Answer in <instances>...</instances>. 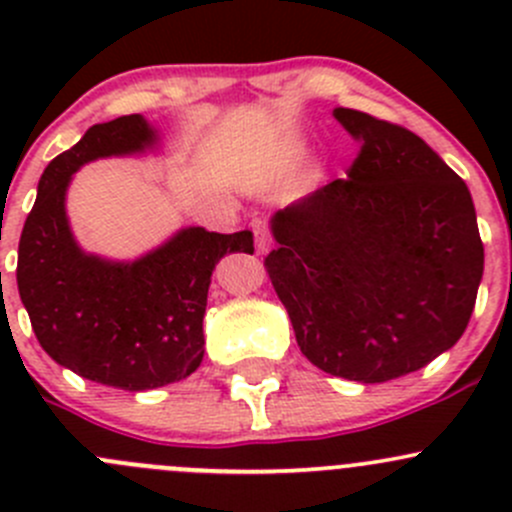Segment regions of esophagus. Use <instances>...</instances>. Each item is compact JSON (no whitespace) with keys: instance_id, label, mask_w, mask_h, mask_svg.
Here are the masks:
<instances>
[{"instance_id":"1","label":"esophagus","mask_w":512,"mask_h":512,"mask_svg":"<svg viewBox=\"0 0 512 512\" xmlns=\"http://www.w3.org/2000/svg\"><path fill=\"white\" fill-rule=\"evenodd\" d=\"M252 232H255V245H257V250L265 252L267 247H270V232H267L262 225L252 227Z\"/></svg>"}]
</instances>
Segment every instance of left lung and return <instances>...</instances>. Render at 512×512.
<instances>
[{"label": "left lung", "instance_id": "1", "mask_svg": "<svg viewBox=\"0 0 512 512\" xmlns=\"http://www.w3.org/2000/svg\"><path fill=\"white\" fill-rule=\"evenodd\" d=\"M347 178L272 218L265 257L302 354L317 369L381 384L461 339L483 277L468 185L416 133L354 108Z\"/></svg>", "mask_w": 512, "mask_h": 512}]
</instances>
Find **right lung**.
Listing matches in <instances>:
<instances>
[{
	"mask_svg": "<svg viewBox=\"0 0 512 512\" xmlns=\"http://www.w3.org/2000/svg\"><path fill=\"white\" fill-rule=\"evenodd\" d=\"M156 143L131 113L96 123L46 165L19 240L17 285L41 349L74 374L123 391H146L193 374L203 361L210 275L227 252H252V232L188 227L136 262H106L74 242L64 198L89 160Z\"/></svg>",
	"mask_w": 512,
	"mask_h": 512,
	"instance_id": "obj_1",
	"label": "right lung"
}]
</instances>
